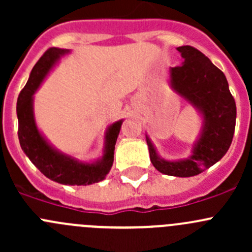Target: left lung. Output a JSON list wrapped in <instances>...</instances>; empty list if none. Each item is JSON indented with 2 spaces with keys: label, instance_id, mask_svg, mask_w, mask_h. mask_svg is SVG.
Masks as SVG:
<instances>
[{
  "label": "left lung",
  "instance_id": "obj_1",
  "mask_svg": "<svg viewBox=\"0 0 252 252\" xmlns=\"http://www.w3.org/2000/svg\"><path fill=\"white\" fill-rule=\"evenodd\" d=\"M183 64L169 68L172 89L202 117L199 138L187 158L168 161L157 154L146 135L150 159L161 173L173 177H194L217 163L229 149L234 135L236 106L225 75L210 60L191 46L177 48Z\"/></svg>",
  "mask_w": 252,
  "mask_h": 252
}]
</instances>
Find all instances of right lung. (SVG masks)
Instances as JSON below:
<instances>
[{
  "label": "right lung",
  "mask_w": 252,
  "mask_h": 252,
  "mask_svg": "<svg viewBox=\"0 0 252 252\" xmlns=\"http://www.w3.org/2000/svg\"><path fill=\"white\" fill-rule=\"evenodd\" d=\"M69 52L65 48L51 47L34 65L24 89L18 96V138L24 154L48 179L64 185H90L101 182L110 173L114 145L123 119L114 122L106 130L102 157L93 162H83L51 145L37 128L34 116V94L61 57Z\"/></svg>",
  "instance_id": "1"
}]
</instances>
